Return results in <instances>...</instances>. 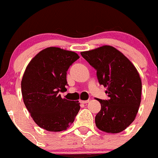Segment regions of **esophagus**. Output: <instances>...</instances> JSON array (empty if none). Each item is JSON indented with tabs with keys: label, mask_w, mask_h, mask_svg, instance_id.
<instances>
[{
	"label": "esophagus",
	"mask_w": 158,
	"mask_h": 158,
	"mask_svg": "<svg viewBox=\"0 0 158 158\" xmlns=\"http://www.w3.org/2000/svg\"><path fill=\"white\" fill-rule=\"evenodd\" d=\"M80 102L82 103V104H87V103L89 102V100H87V101H81Z\"/></svg>",
	"instance_id": "esophagus-1"
}]
</instances>
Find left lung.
<instances>
[{"label": "left lung", "mask_w": 158, "mask_h": 158, "mask_svg": "<svg viewBox=\"0 0 158 158\" xmlns=\"http://www.w3.org/2000/svg\"><path fill=\"white\" fill-rule=\"evenodd\" d=\"M97 71L100 84L107 87L108 99H98L101 109L95 117L98 129L116 134L134 121L141 98V80L134 64L114 47L104 45L81 53Z\"/></svg>", "instance_id": "1"}]
</instances>
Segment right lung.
<instances>
[{"instance_id":"obj_1","label":"right lung","mask_w":158,"mask_h":158,"mask_svg":"<svg viewBox=\"0 0 158 158\" xmlns=\"http://www.w3.org/2000/svg\"><path fill=\"white\" fill-rule=\"evenodd\" d=\"M78 54L55 47L45 48L27 66L21 93L34 122L48 131H62L74 122L80 110L78 101L62 98L67 90V71Z\"/></svg>"}]
</instances>
